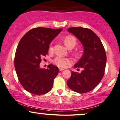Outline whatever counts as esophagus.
<instances>
[{
  "instance_id": "obj_1",
  "label": "esophagus",
  "mask_w": 120,
  "mask_h": 120,
  "mask_svg": "<svg viewBox=\"0 0 120 120\" xmlns=\"http://www.w3.org/2000/svg\"><path fill=\"white\" fill-rule=\"evenodd\" d=\"M64 70V68H59V71H62Z\"/></svg>"
}]
</instances>
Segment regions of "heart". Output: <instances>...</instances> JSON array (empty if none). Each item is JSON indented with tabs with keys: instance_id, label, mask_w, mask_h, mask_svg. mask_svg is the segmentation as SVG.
<instances>
[{
	"instance_id": "b5f03b06",
	"label": "heart",
	"mask_w": 120,
	"mask_h": 120,
	"mask_svg": "<svg viewBox=\"0 0 120 120\" xmlns=\"http://www.w3.org/2000/svg\"><path fill=\"white\" fill-rule=\"evenodd\" d=\"M63 41H64L65 46L69 49L73 48L76 44V39L74 36H71V35L65 36L64 38ZM53 49V47H52V44H51L49 47V52H52ZM53 63L55 65H56L60 68H64L68 64H70L71 63V60L69 58L61 57V56H57L53 60Z\"/></svg>"
}]
</instances>
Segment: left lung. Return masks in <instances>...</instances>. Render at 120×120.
<instances>
[{
	"label": "left lung",
	"mask_w": 120,
	"mask_h": 120,
	"mask_svg": "<svg viewBox=\"0 0 120 120\" xmlns=\"http://www.w3.org/2000/svg\"><path fill=\"white\" fill-rule=\"evenodd\" d=\"M68 31L76 36L84 47V54L75 65L82 68L79 73L72 71L67 81L68 87L79 93L91 91L100 82L105 73L106 55L100 38L90 29L81 27H71Z\"/></svg>",
	"instance_id": "left-lung-1"
}]
</instances>
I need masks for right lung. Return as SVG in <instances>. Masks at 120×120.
Returning a JSON list of instances; mask_svg holds the SVG:
<instances>
[{"label": "right lung", "mask_w": 120, "mask_h": 120, "mask_svg": "<svg viewBox=\"0 0 120 120\" xmlns=\"http://www.w3.org/2000/svg\"><path fill=\"white\" fill-rule=\"evenodd\" d=\"M63 29L37 27L22 37L16 50L14 65L18 79L25 90L44 94L53 87L59 68L53 64L41 69L39 64L48 52L49 44Z\"/></svg>", "instance_id": "right-lung-1"}]
</instances>
